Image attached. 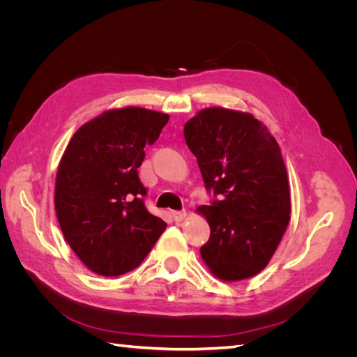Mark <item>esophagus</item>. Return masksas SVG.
I'll list each match as a JSON object with an SVG mask.
<instances>
[{
  "label": "esophagus",
  "mask_w": 357,
  "mask_h": 357,
  "mask_svg": "<svg viewBox=\"0 0 357 357\" xmlns=\"http://www.w3.org/2000/svg\"><path fill=\"white\" fill-rule=\"evenodd\" d=\"M171 215H172V219H174L176 222H181V220H185V218H186V211L185 210L171 211Z\"/></svg>",
  "instance_id": "34e87169"
}]
</instances>
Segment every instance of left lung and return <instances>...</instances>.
<instances>
[{
    "label": "left lung",
    "mask_w": 357,
    "mask_h": 357,
    "mask_svg": "<svg viewBox=\"0 0 357 357\" xmlns=\"http://www.w3.org/2000/svg\"><path fill=\"white\" fill-rule=\"evenodd\" d=\"M205 189L215 198L198 208L210 225L202 261L223 282L259 274L290 220L284 160L275 138L250 113L213 107L185 125Z\"/></svg>",
    "instance_id": "1"
}]
</instances>
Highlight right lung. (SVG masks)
I'll list each match as a JSON object with an SVG mask.
<instances>
[{
  "label": "right lung",
  "instance_id": "obj_1",
  "mask_svg": "<svg viewBox=\"0 0 357 357\" xmlns=\"http://www.w3.org/2000/svg\"><path fill=\"white\" fill-rule=\"evenodd\" d=\"M168 119L139 107L109 110L80 126L62 155L56 218L73 252L95 274L132 271L167 228L146 208L138 168Z\"/></svg>",
  "mask_w": 357,
  "mask_h": 357
}]
</instances>
